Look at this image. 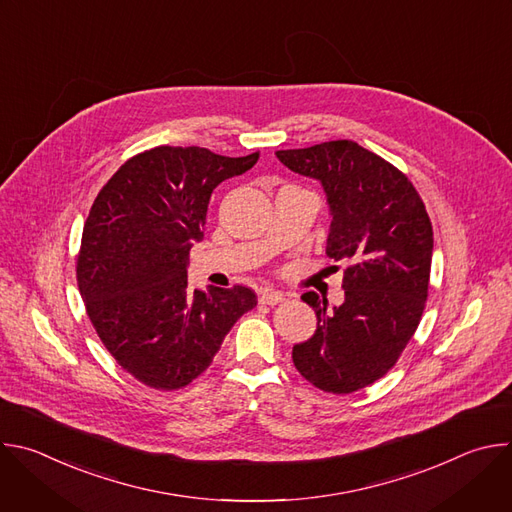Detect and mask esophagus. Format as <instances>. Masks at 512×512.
I'll use <instances>...</instances> for the list:
<instances>
[{
  "mask_svg": "<svg viewBox=\"0 0 512 512\" xmlns=\"http://www.w3.org/2000/svg\"><path fill=\"white\" fill-rule=\"evenodd\" d=\"M283 300H285V298H283L281 291H273V289H269V287H265V289L259 291V302L265 304V306H275V304H281Z\"/></svg>",
  "mask_w": 512,
  "mask_h": 512,
  "instance_id": "34e87169",
  "label": "esophagus"
}]
</instances>
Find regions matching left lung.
Segmentation results:
<instances>
[{
    "mask_svg": "<svg viewBox=\"0 0 512 512\" xmlns=\"http://www.w3.org/2000/svg\"><path fill=\"white\" fill-rule=\"evenodd\" d=\"M291 172L322 182L332 225L326 255L348 261L344 304L326 312L314 291L316 334L294 346L300 375L334 395L354 393L385 377L415 334L427 300L433 231L409 178L350 139L304 150H279ZM338 269V267H336Z\"/></svg>",
    "mask_w": 512,
    "mask_h": 512,
    "instance_id": "obj_1",
    "label": "left lung"
}]
</instances>
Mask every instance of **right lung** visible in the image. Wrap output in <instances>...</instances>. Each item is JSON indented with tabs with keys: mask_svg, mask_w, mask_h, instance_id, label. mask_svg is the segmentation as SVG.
<instances>
[{
	"mask_svg": "<svg viewBox=\"0 0 512 512\" xmlns=\"http://www.w3.org/2000/svg\"><path fill=\"white\" fill-rule=\"evenodd\" d=\"M257 160L259 152L227 158L158 145L129 158L97 194L77 257L79 291L103 346L139 383L190 385L257 306L251 287L200 291L186 275L212 190Z\"/></svg>",
	"mask_w": 512,
	"mask_h": 512,
	"instance_id": "1",
	"label": "right lung"
}]
</instances>
